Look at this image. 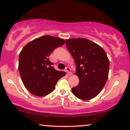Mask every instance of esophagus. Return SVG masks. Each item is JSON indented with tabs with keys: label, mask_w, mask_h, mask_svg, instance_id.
<instances>
[{
	"label": "esophagus",
	"mask_w": 130,
	"mask_h": 130,
	"mask_svg": "<svg viewBox=\"0 0 130 130\" xmlns=\"http://www.w3.org/2000/svg\"><path fill=\"white\" fill-rule=\"evenodd\" d=\"M66 72L68 74V75H71V74H72L71 69H70V68H69V67H67V68H66Z\"/></svg>",
	"instance_id": "34e87169"
}]
</instances>
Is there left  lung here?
Returning <instances> with one entry per match:
<instances>
[{
	"label": "left lung",
	"instance_id": "8db88e82",
	"mask_svg": "<svg viewBox=\"0 0 130 130\" xmlns=\"http://www.w3.org/2000/svg\"><path fill=\"white\" fill-rule=\"evenodd\" d=\"M67 48L76 66L79 84L72 88L73 94L82 100H89L98 94L106 83L110 62L102 47L86 38L66 40Z\"/></svg>",
	"mask_w": 130,
	"mask_h": 130
}]
</instances>
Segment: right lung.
<instances>
[{"label":"right lung","mask_w":130,"mask_h":130,"mask_svg":"<svg viewBox=\"0 0 130 130\" xmlns=\"http://www.w3.org/2000/svg\"><path fill=\"white\" fill-rule=\"evenodd\" d=\"M61 38L41 36L30 41L19 54V70L26 89L38 96L51 93L59 79L66 75L53 67L49 57L54 49L63 45Z\"/></svg>","instance_id":"1"}]
</instances>
